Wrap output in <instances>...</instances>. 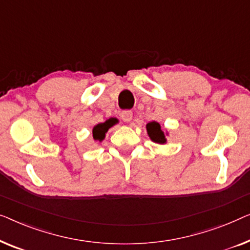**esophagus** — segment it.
Listing matches in <instances>:
<instances>
[{
  "label": "esophagus",
  "mask_w": 250,
  "mask_h": 250,
  "mask_svg": "<svg viewBox=\"0 0 250 250\" xmlns=\"http://www.w3.org/2000/svg\"><path fill=\"white\" fill-rule=\"evenodd\" d=\"M121 118H122V120H124L125 122H130V121L132 120V112L129 111V110L124 111L121 113Z\"/></svg>",
  "instance_id": "esophagus-1"
}]
</instances>
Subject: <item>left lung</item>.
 <instances>
[{"mask_svg":"<svg viewBox=\"0 0 250 250\" xmlns=\"http://www.w3.org/2000/svg\"><path fill=\"white\" fill-rule=\"evenodd\" d=\"M146 129H147V133H148L149 138L152 139L154 143H157V144L167 143V138H165L164 132L162 131L159 122L156 121L149 122V124L146 125Z\"/></svg>","mask_w":250,"mask_h":250,"instance_id":"obj_1","label":"left lung"}]
</instances>
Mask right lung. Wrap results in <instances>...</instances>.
Listing matches in <instances>:
<instances>
[{"label":"right lung","mask_w":250,"mask_h":250,"mask_svg":"<svg viewBox=\"0 0 250 250\" xmlns=\"http://www.w3.org/2000/svg\"><path fill=\"white\" fill-rule=\"evenodd\" d=\"M117 124H118V119L110 118L105 122H102V124H98L95 125L93 128L94 140H96V142H102V140L105 138V133L107 132V130Z\"/></svg>","instance_id":"obj_1"}]
</instances>
